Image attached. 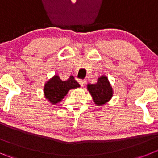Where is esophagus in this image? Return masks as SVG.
Here are the masks:
<instances>
[{"instance_id": "1", "label": "esophagus", "mask_w": 158, "mask_h": 158, "mask_svg": "<svg viewBox=\"0 0 158 158\" xmlns=\"http://www.w3.org/2000/svg\"><path fill=\"white\" fill-rule=\"evenodd\" d=\"M79 84L81 85V86H82V87H83V86L86 85V79H80V80L79 81Z\"/></svg>"}]
</instances>
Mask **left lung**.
Masks as SVG:
<instances>
[{"label": "left lung", "mask_w": 158, "mask_h": 158, "mask_svg": "<svg viewBox=\"0 0 158 158\" xmlns=\"http://www.w3.org/2000/svg\"><path fill=\"white\" fill-rule=\"evenodd\" d=\"M87 89L93 97L94 103L98 106L108 102L113 95L112 87L107 78L104 76L98 78L97 83L88 84Z\"/></svg>", "instance_id": "left-lung-1"}]
</instances>
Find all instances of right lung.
I'll use <instances>...</instances> for the list:
<instances>
[{"label": "right lung", "instance_id": "1", "mask_svg": "<svg viewBox=\"0 0 158 158\" xmlns=\"http://www.w3.org/2000/svg\"><path fill=\"white\" fill-rule=\"evenodd\" d=\"M80 86L79 82L72 76L67 80H61L58 76H54L49 79L44 86V95L51 104H56L62 101V99L71 89H75Z\"/></svg>", "mask_w": 158, "mask_h": 158}]
</instances>
